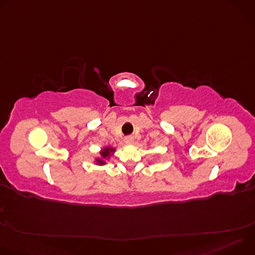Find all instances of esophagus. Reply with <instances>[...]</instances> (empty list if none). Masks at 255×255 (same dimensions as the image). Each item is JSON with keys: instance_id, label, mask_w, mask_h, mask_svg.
Instances as JSON below:
<instances>
[{"instance_id": "1", "label": "esophagus", "mask_w": 255, "mask_h": 255, "mask_svg": "<svg viewBox=\"0 0 255 255\" xmlns=\"http://www.w3.org/2000/svg\"><path fill=\"white\" fill-rule=\"evenodd\" d=\"M125 142H126L127 144H132V143L134 142V138H133L132 136H127V137L125 138Z\"/></svg>"}]
</instances>
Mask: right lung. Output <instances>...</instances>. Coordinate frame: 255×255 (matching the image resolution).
<instances>
[{"label":"right lung","mask_w":255,"mask_h":255,"mask_svg":"<svg viewBox=\"0 0 255 255\" xmlns=\"http://www.w3.org/2000/svg\"><path fill=\"white\" fill-rule=\"evenodd\" d=\"M111 152H114V148H110V147H106L102 152H101V155L103 158H106V157H109L110 156V153ZM97 162L98 164H104L105 161L103 159H97Z\"/></svg>","instance_id":"obj_1"}]
</instances>
